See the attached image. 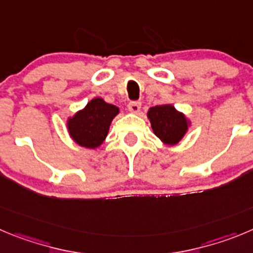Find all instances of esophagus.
I'll return each instance as SVG.
<instances>
[{
    "label": "esophagus",
    "mask_w": 253,
    "mask_h": 253,
    "mask_svg": "<svg viewBox=\"0 0 253 253\" xmlns=\"http://www.w3.org/2000/svg\"><path fill=\"white\" fill-rule=\"evenodd\" d=\"M128 110L133 113H138L141 110V102L138 101H132L128 103Z\"/></svg>",
    "instance_id": "1"
}]
</instances>
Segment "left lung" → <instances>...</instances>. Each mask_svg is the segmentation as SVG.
<instances>
[{
    "instance_id": "obj_1",
    "label": "left lung",
    "mask_w": 253,
    "mask_h": 253,
    "mask_svg": "<svg viewBox=\"0 0 253 253\" xmlns=\"http://www.w3.org/2000/svg\"><path fill=\"white\" fill-rule=\"evenodd\" d=\"M152 129L165 143L174 145L187 131V121L182 113L177 112L171 105L155 106L148 111Z\"/></svg>"
}]
</instances>
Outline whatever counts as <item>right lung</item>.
I'll return each instance as SVG.
<instances>
[{"label": "right lung", "mask_w": 253, "mask_h": 253, "mask_svg": "<svg viewBox=\"0 0 253 253\" xmlns=\"http://www.w3.org/2000/svg\"><path fill=\"white\" fill-rule=\"evenodd\" d=\"M119 108L106 103L102 98H93L86 107L68 120V131L79 145L96 148L103 142L110 124Z\"/></svg>", "instance_id": "1"}]
</instances>
